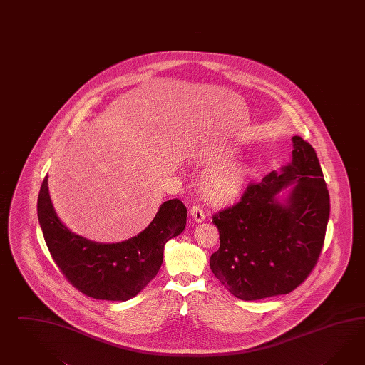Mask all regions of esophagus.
Listing matches in <instances>:
<instances>
[{"instance_id":"1","label":"esophagus","mask_w":365,"mask_h":365,"mask_svg":"<svg viewBox=\"0 0 365 365\" xmlns=\"http://www.w3.org/2000/svg\"><path fill=\"white\" fill-rule=\"evenodd\" d=\"M190 215L191 217L197 222V223H200V222H203L205 219H206V214H205V211H203V208L200 207V206H192V207L190 208Z\"/></svg>"}]
</instances>
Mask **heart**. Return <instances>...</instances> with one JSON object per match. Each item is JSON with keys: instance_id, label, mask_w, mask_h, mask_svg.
<instances>
[{"instance_id": "heart-1", "label": "heart", "mask_w": 365, "mask_h": 365, "mask_svg": "<svg viewBox=\"0 0 365 365\" xmlns=\"http://www.w3.org/2000/svg\"><path fill=\"white\" fill-rule=\"evenodd\" d=\"M202 160L215 165L200 178V190L211 200L231 202L243 191L251 170L232 163L231 151H210L202 155Z\"/></svg>"}]
</instances>
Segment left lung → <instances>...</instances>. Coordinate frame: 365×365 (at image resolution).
I'll list each match as a JSON object with an SVG mask.
<instances>
[{"label":"left lung","instance_id":"obj_1","mask_svg":"<svg viewBox=\"0 0 365 365\" xmlns=\"http://www.w3.org/2000/svg\"><path fill=\"white\" fill-rule=\"evenodd\" d=\"M289 165L250 183L240 200L212 215L220 246L210 268L232 295L259 300L300 286L324 245L329 194L314 148L292 137ZM296 183L284 204L275 195Z\"/></svg>","mask_w":365,"mask_h":365}]
</instances>
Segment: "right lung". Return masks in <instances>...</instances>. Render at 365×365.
Here are the masks:
<instances>
[{
	"mask_svg": "<svg viewBox=\"0 0 365 365\" xmlns=\"http://www.w3.org/2000/svg\"><path fill=\"white\" fill-rule=\"evenodd\" d=\"M37 212L54 263L82 294L99 300L126 302L155 277L163 248L185 230L187 210L179 199L165 202L137 237L119 243H97L62 225L51 205L48 177L41 186Z\"/></svg>",
	"mask_w": 365,
	"mask_h": 365,
	"instance_id": "right-lung-1",
	"label": "right lung"
}]
</instances>
